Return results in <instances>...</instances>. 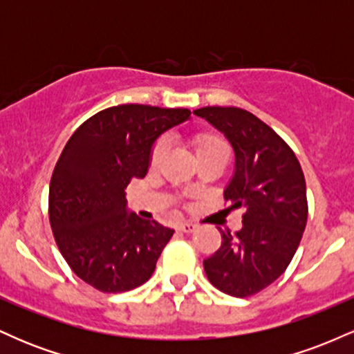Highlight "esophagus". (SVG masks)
Listing matches in <instances>:
<instances>
[{
	"label": "esophagus",
	"instance_id": "1",
	"mask_svg": "<svg viewBox=\"0 0 354 354\" xmlns=\"http://www.w3.org/2000/svg\"><path fill=\"white\" fill-rule=\"evenodd\" d=\"M178 230H180L181 233H193V231L196 230V225H193V223H180V225H178Z\"/></svg>",
	"mask_w": 354,
	"mask_h": 354
}]
</instances>
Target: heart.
Listing matches in <instances>:
<instances>
[{
	"instance_id": "b5f03b06",
	"label": "heart",
	"mask_w": 354,
	"mask_h": 354,
	"mask_svg": "<svg viewBox=\"0 0 354 354\" xmlns=\"http://www.w3.org/2000/svg\"><path fill=\"white\" fill-rule=\"evenodd\" d=\"M193 146L194 151L198 154V160L203 156H208V154L228 153L225 141L219 136L213 135V133H198V135H194ZM166 149H168V141H166L165 138H160V140L154 141L151 149H149V166H151V168H156V166L161 163Z\"/></svg>"
}]
</instances>
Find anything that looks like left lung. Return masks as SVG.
I'll return each mask as SVG.
<instances>
[{
  "label": "left lung",
  "instance_id": "left-lung-1",
  "mask_svg": "<svg viewBox=\"0 0 354 354\" xmlns=\"http://www.w3.org/2000/svg\"><path fill=\"white\" fill-rule=\"evenodd\" d=\"M194 115L225 133L236 156L225 189L228 209H245L243 228L221 231V246L203 261L219 291L246 298L284 273L306 228V183L293 149L246 109L205 106Z\"/></svg>",
  "mask_w": 354,
  "mask_h": 354
}]
</instances>
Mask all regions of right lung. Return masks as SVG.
<instances>
[{"instance_id": "right-lung-1", "label": "right lung", "mask_w": 354, "mask_h": 354, "mask_svg": "<svg viewBox=\"0 0 354 354\" xmlns=\"http://www.w3.org/2000/svg\"><path fill=\"white\" fill-rule=\"evenodd\" d=\"M186 108L120 104L88 118L53 169L48 213L59 253L78 278L124 293L151 278L174 231L126 213L124 189L145 178L158 136L188 120Z\"/></svg>"}]
</instances>
